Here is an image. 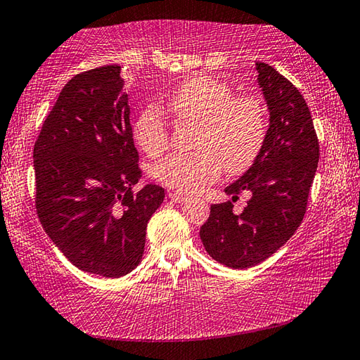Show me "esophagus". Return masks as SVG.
Returning <instances> with one entry per match:
<instances>
[{
  "instance_id": "34e87169",
  "label": "esophagus",
  "mask_w": 360,
  "mask_h": 360,
  "mask_svg": "<svg viewBox=\"0 0 360 360\" xmlns=\"http://www.w3.org/2000/svg\"><path fill=\"white\" fill-rule=\"evenodd\" d=\"M168 197H169V200H172V202H174V203H184L186 200H187L186 195H181V193H178V192H169Z\"/></svg>"
}]
</instances>
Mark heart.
Here are the masks:
<instances>
[{
    "label": "heart",
    "mask_w": 360,
    "mask_h": 360,
    "mask_svg": "<svg viewBox=\"0 0 360 360\" xmlns=\"http://www.w3.org/2000/svg\"><path fill=\"white\" fill-rule=\"evenodd\" d=\"M169 111L184 124L197 125L193 154H173L154 167L160 184L178 193H195L217 179L222 168L238 174L252 165L264 146V106L252 95H231L227 84L198 75L186 79L168 98ZM135 138L146 154L157 157L169 146L160 111L149 106L139 114Z\"/></svg>",
    "instance_id": "b5f03b06"
}]
</instances>
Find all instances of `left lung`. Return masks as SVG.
<instances>
[{
  "label": "left lung",
  "instance_id": "obj_1",
  "mask_svg": "<svg viewBox=\"0 0 360 360\" xmlns=\"http://www.w3.org/2000/svg\"><path fill=\"white\" fill-rule=\"evenodd\" d=\"M270 127L252 167L225 187L231 200L251 195L241 214L233 205H211L200 238L212 259L230 268L260 264L288 243L307 212L309 188L319 162L311 112L297 87L273 66L257 62Z\"/></svg>",
  "mask_w": 360,
  "mask_h": 360
}]
</instances>
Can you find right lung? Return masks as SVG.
Instances as JSON below:
<instances>
[{
  "mask_svg": "<svg viewBox=\"0 0 360 360\" xmlns=\"http://www.w3.org/2000/svg\"><path fill=\"white\" fill-rule=\"evenodd\" d=\"M138 160L120 66L76 75L41 127L33 165L42 229L79 270L120 278L141 262L165 188L133 192Z\"/></svg>",
  "mask_w": 360,
  "mask_h": 360,
  "instance_id": "obj_1",
  "label": "right lung"
}]
</instances>
